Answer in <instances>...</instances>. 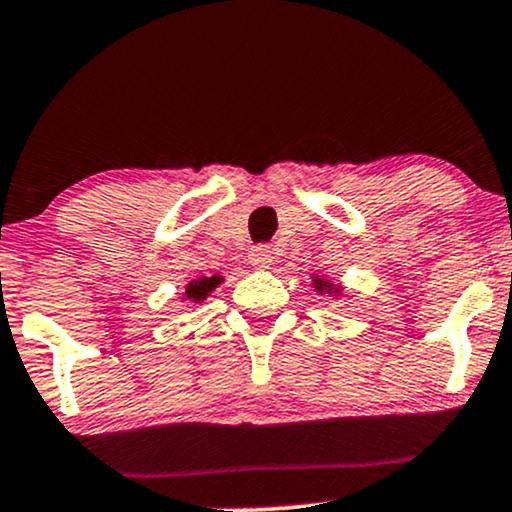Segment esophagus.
Here are the masks:
<instances>
[{
	"label": "esophagus",
	"mask_w": 512,
	"mask_h": 512,
	"mask_svg": "<svg viewBox=\"0 0 512 512\" xmlns=\"http://www.w3.org/2000/svg\"><path fill=\"white\" fill-rule=\"evenodd\" d=\"M249 263L254 268H270V263H273V251H270V246H254L249 254Z\"/></svg>",
	"instance_id": "1"
}]
</instances>
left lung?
Masks as SVG:
<instances>
[{
    "mask_svg": "<svg viewBox=\"0 0 512 512\" xmlns=\"http://www.w3.org/2000/svg\"><path fill=\"white\" fill-rule=\"evenodd\" d=\"M314 287L318 292H326V294H340V285H333L330 280H323V278H314Z\"/></svg>",
    "mask_w": 512,
    "mask_h": 512,
    "instance_id": "1",
    "label": "left lung"
}]
</instances>
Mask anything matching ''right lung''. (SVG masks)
<instances>
[{"instance_id":"1","label":"right lung","mask_w":512,"mask_h":512,"mask_svg":"<svg viewBox=\"0 0 512 512\" xmlns=\"http://www.w3.org/2000/svg\"><path fill=\"white\" fill-rule=\"evenodd\" d=\"M222 282V275H210V278H198V280H191L189 285H186V292L184 297L191 299V302H203V299L208 297L210 292L215 290Z\"/></svg>"}]
</instances>
